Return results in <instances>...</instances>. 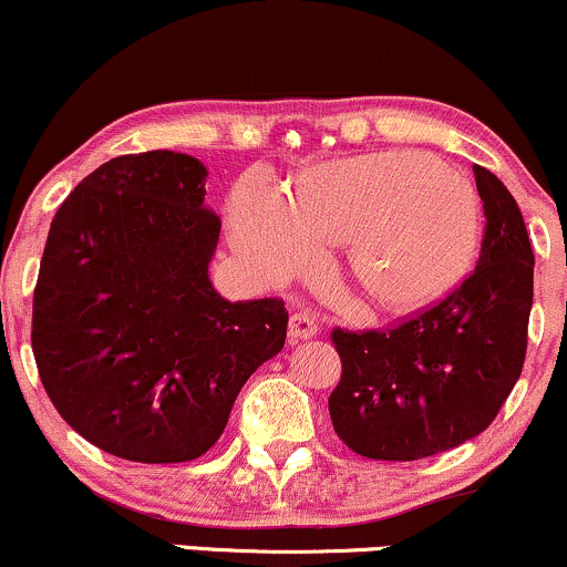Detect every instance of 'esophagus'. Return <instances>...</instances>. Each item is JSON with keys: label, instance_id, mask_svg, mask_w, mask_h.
I'll list each match as a JSON object with an SVG mask.
<instances>
[{"label": "esophagus", "instance_id": "esophagus-1", "mask_svg": "<svg viewBox=\"0 0 567 567\" xmlns=\"http://www.w3.org/2000/svg\"><path fill=\"white\" fill-rule=\"evenodd\" d=\"M318 337V323L305 312H295L289 320V339L291 341H307Z\"/></svg>", "mask_w": 567, "mask_h": 567}]
</instances>
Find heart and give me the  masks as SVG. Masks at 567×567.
<instances>
[{
  "instance_id": "b5f03b06",
  "label": "heart",
  "mask_w": 567,
  "mask_h": 567,
  "mask_svg": "<svg viewBox=\"0 0 567 567\" xmlns=\"http://www.w3.org/2000/svg\"><path fill=\"white\" fill-rule=\"evenodd\" d=\"M230 226L241 255L270 278L299 268L310 241H349V270L383 310L452 289L481 239L473 186L421 152L318 165L289 197L255 176L236 192Z\"/></svg>"
}]
</instances>
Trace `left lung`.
Instances as JSON below:
<instances>
[{
    "mask_svg": "<svg viewBox=\"0 0 567 567\" xmlns=\"http://www.w3.org/2000/svg\"><path fill=\"white\" fill-rule=\"evenodd\" d=\"M486 230L476 270L450 297L386 331H337L333 429L370 460H421L478 436L520 379L534 251L518 202L473 165Z\"/></svg>",
    "mask_w": 567,
    "mask_h": 567,
    "instance_id": "left-lung-1",
    "label": "left lung"
}]
</instances>
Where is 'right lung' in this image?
I'll return each instance as SVG.
<instances>
[{"instance_id": "add662e5", "label": "right lung", "mask_w": 567, "mask_h": 567, "mask_svg": "<svg viewBox=\"0 0 567 567\" xmlns=\"http://www.w3.org/2000/svg\"><path fill=\"white\" fill-rule=\"evenodd\" d=\"M184 152L96 167L49 226L33 358L83 439L134 463H186L220 439L251 373L284 349L281 299L228 302L209 281L220 218Z\"/></svg>"}]
</instances>
